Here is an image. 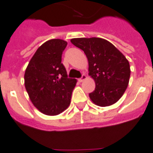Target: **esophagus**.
I'll list each match as a JSON object with an SVG mask.
<instances>
[{"label":"esophagus","mask_w":153,"mask_h":153,"mask_svg":"<svg viewBox=\"0 0 153 153\" xmlns=\"http://www.w3.org/2000/svg\"><path fill=\"white\" fill-rule=\"evenodd\" d=\"M86 79H87V76H86L85 74H83V75H82V77H81L80 79H79L78 80H79V82H80V83H81V82H83V81Z\"/></svg>","instance_id":"1"}]
</instances>
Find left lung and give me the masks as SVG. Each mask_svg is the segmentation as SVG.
I'll list each match as a JSON object with an SVG mask.
<instances>
[{
  "label": "left lung",
  "mask_w": 153,
  "mask_h": 153,
  "mask_svg": "<svg viewBox=\"0 0 153 153\" xmlns=\"http://www.w3.org/2000/svg\"><path fill=\"white\" fill-rule=\"evenodd\" d=\"M70 41L87 56L88 75L95 82V90L89 94L92 102L100 107L117 102L128 85V60L113 44L102 38H74Z\"/></svg>",
  "instance_id": "left-lung-1"
}]
</instances>
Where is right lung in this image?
I'll use <instances>...</instances> for the list:
<instances>
[{"label":"right lung","mask_w":153,"mask_h":153,"mask_svg":"<svg viewBox=\"0 0 153 153\" xmlns=\"http://www.w3.org/2000/svg\"><path fill=\"white\" fill-rule=\"evenodd\" d=\"M65 40L50 39L40 45L25 72V87L39 112L49 116L61 114L69 106L77 80L69 79L61 63Z\"/></svg>","instance_id":"right-lung-1"}]
</instances>
